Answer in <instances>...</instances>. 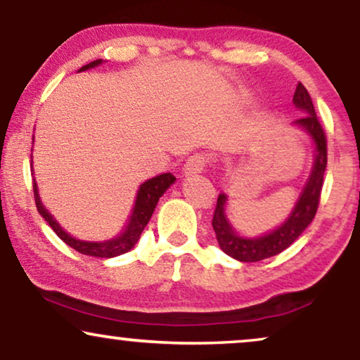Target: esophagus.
Instances as JSON below:
<instances>
[{"mask_svg":"<svg viewBox=\"0 0 360 360\" xmlns=\"http://www.w3.org/2000/svg\"><path fill=\"white\" fill-rule=\"evenodd\" d=\"M208 162V157L205 154H193L191 157H188L184 164V174H196V172H201Z\"/></svg>","mask_w":360,"mask_h":360,"instance_id":"esophagus-1","label":"esophagus"}]
</instances>
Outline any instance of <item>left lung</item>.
I'll use <instances>...</instances> for the list:
<instances>
[{"label":"left lung","mask_w":360,"mask_h":360,"mask_svg":"<svg viewBox=\"0 0 360 360\" xmlns=\"http://www.w3.org/2000/svg\"><path fill=\"white\" fill-rule=\"evenodd\" d=\"M292 103H295L296 110L304 113L300 120L292 122V127L301 128L308 135L315 155H313L311 171H309L298 200L289 212L286 220L269 232L255 235V237H247V235L238 233L229 220V213H226L229 196L225 193H220V196H218L212 221L218 245L226 255H230L235 260H240V262H259V260L281 254L308 229V225L315 218L326 167V140L323 128L316 118L311 98L301 82L296 86Z\"/></svg>","instance_id":"obj_1"}]
</instances>
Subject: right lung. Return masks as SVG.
<instances>
[{"label": "right lung", "instance_id": "obj_1", "mask_svg": "<svg viewBox=\"0 0 360 360\" xmlns=\"http://www.w3.org/2000/svg\"><path fill=\"white\" fill-rule=\"evenodd\" d=\"M101 64H103V59L93 60L89 62L88 65H82L77 72L89 71V69L98 68V65ZM30 166L34 167V162H32ZM174 183H176L174 174L166 172V174H159L152 177V179L146 181V183L140 184L137 196H135L134 208H131L130 218H128L125 229H123V232L118 233L117 237L108 238V240H81V238L72 237L71 233H68L64 229H62L59 221L53 218V214H51V212L44 206L42 200H40L39 186H37L35 179H34V194H35L37 210H39V213L42 214L44 220L51 225V229L57 233V237H59L62 242L68 243L69 247H72V249L79 252V254L91 255V257L111 259L134 249L135 243L139 242L140 235L143 232V229H146L148 220L152 218V213H154L155 206L159 203V198L162 196V194L166 193Z\"/></svg>", "mask_w": 360, "mask_h": 360}]
</instances>
